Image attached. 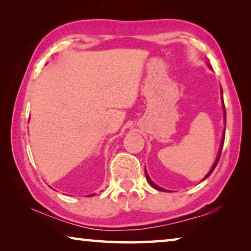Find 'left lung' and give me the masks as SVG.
Segmentation results:
<instances>
[{
  "label": "left lung",
  "mask_w": 251,
  "mask_h": 251,
  "mask_svg": "<svg viewBox=\"0 0 251 251\" xmlns=\"http://www.w3.org/2000/svg\"><path fill=\"white\" fill-rule=\"evenodd\" d=\"M208 66L210 67L211 69V66L208 64ZM222 103H223V109H224V122H225V124H226V109H225V104H224V97H223V90H222ZM224 142H225V129H224V133H223V137H222V143H220V147H219V151H218V155H217V158H216V160H215V163H214V165H212V167L210 168V171L208 172V174L207 175L202 178V180H205L206 178H208L210 176V174L214 172V169H215V167L217 166V164H218V161H219V158H220V154H222V150H223V146H224ZM145 175H146V179H147V181L150 182L151 184V187H154L155 189H157V190H161V192H169V190H166V189H164V188H161V187H159L158 185H156L154 181H152L151 179V177L148 176V174H147V171L145 169Z\"/></svg>",
  "instance_id": "obj_1"
}]
</instances>
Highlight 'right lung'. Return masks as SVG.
Returning <instances> with one entry per match:
<instances>
[{
    "mask_svg": "<svg viewBox=\"0 0 251 251\" xmlns=\"http://www.w3.org/2000/svg\"><path fill=\"white\" fill-rule=\"evenodd\" d=\"M95 194H92V195H88V197H92V196H94Z\"/></svg>",
    "mask_w": 251,
    "mask_h": 251,
    "instance_id": "1",
    "label": "right lung"
}]
</instances>
